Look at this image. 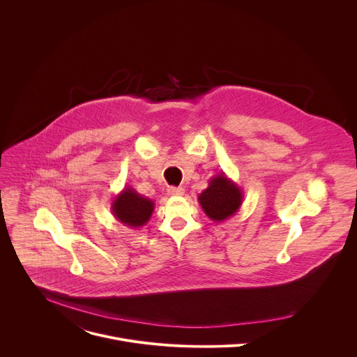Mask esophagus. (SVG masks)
I'll list each match as a JSON object with an SVG mask.
<instances>
[{"instance_id":"34e87169","label":"esophagus","mask_w":357,"mask_h":357,"mask_svg":"<svg viewBox=\"0 0 357 357\" xmlns=\"http://www.w3.org/2000/svg\"><path fill=\"white\" fill-rule=\"evenodd\" d=\"M183 193H185V189L181 188V186H178V188H175V186L168 188V195H171V196H182Z\"/></svg>"}]
</instances>
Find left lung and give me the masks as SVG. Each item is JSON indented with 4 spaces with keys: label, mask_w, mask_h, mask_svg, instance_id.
<instances>
[{
    "label": "left lung",
    "mask_w": 357,
    "mask_h": 357,
    "mask_svg": "<svg viewBox=\"0 0 357 357\" xmlns=\"http://www.w3.org/2000/svg\"><path fill=\"white\" fill-rule=\"evenodd\" d=\"M197 202L211 220L225 222L238 212L243 190L225 172H220L209 181V186L197 196Z\"/></svg>",
    "instance_id": "8db88e82"
}]
</instances>
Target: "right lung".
Instances as JSON below:
<instances>
[{
  "label": "right lung",
  "instance_id": "right-lung-1",
  "mask_svg": "<svg viewBox=\"0 0 357 357\" xmlns=\"http://www.w3.org/2000/svg\"><path fill=\"white\" fill-rule=\"evenodd\" d=\"M155 203L139 195L131 186H126L113 200L112 212L114 218L127 227L139 229L148 223Z\"/></svg>",
  "mask_w": 357,
  "mask_h": 357
}]
</instances>
